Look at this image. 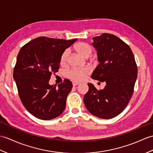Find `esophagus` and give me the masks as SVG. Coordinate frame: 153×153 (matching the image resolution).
I'll list each match as a JSON object with an SVG mask.
<instances>
[{"mask_svg": "<svg viewBox=\"0 0 153 153\" xmlns=\"http://www.w3.org/2000/svg\"><path fill=\"white\" fill-rule=\"evenodd\" d=\"M79 83H77V82H72V85H73V86H76V85H79Z\"/></svg>", "mask_w": 153, "mask_h": 153, "instance_id": "obj_1", "label": "esophagus"}]
</instances>
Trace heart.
<instances>
[{"mask_svg":"<svg viewBox=\"0 0 153 153\" xmlns=\"http://www.w3.org/2000/svg\"><path fill=\"white\" fill-rule=\"evenodd\" d=\"M75 50L79 55L83 56V57L87 58L91 54L92 48L91 46L85 42H79L75 46ZM69 54L68 49L63 52L60 56V64L65 65L67 62ZM91 72V68L88 66H85L83 68H73L70 69L66 73V75L70 79L74 81L79 82L83 81L85 77L88 76Z\"/></svg>","mask_w":153,"mask_h":153,"instance_id":"heart-1","label":"heart"}]
</instances>
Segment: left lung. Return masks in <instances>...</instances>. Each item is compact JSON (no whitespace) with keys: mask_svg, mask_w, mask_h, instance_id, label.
Returning <instances> with one entry per match:
<instances>
[{"mask_svg":"<svg viewBox=\"0 0 153 153\" xmlns=\"http://www.w3.org/2000/svg\"><path fill=\"white\" fill-rule=\"evenodd\" d=\"M93 40L99 65L91 77L106 85L104 89L98 91L93 84L88 83L84 103L91 114L109 119L119 115L129 103L137 68L130 48L115 35L104 33Z\"/></svg>","mask_w":153,"mask_h":153,"instance_id":"obj_1","label":"left lung"}]
</instances>
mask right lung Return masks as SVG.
<instances>
[{
    "instance_id": "add662e5",
    "label": "right lung",
    "mask_w": 153,
    "mask_h": 153,
    "mask_svg": "<svg viewBox=\"0 0 153 153\" xmlns=\"http://www.w3.org/2000/svg\"><path fill=\"white\" fill-rule=\"evenodd\" d=\"M77 39L39 37L21 48L13 69V79L21 102L27 111L42 120L55 119L62 114L72 83L65 79L50 85L51 74L58 72L60 56Z\"/></svg>"
}]
</instances>
